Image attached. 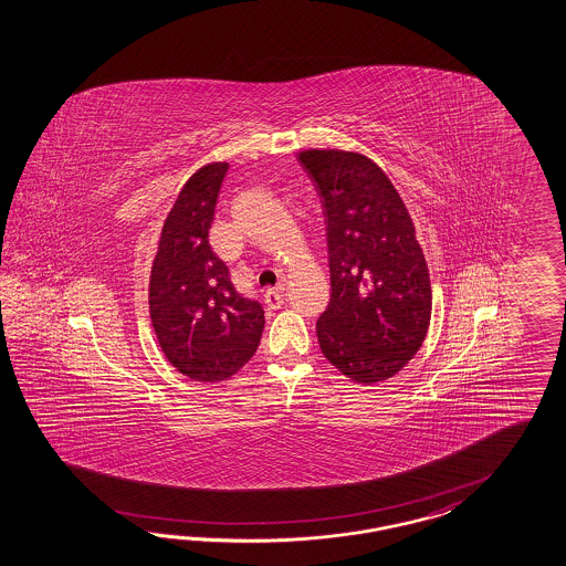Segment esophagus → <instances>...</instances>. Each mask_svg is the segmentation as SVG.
Wrapping results in <instances>:
<instances>
[{
  "mask_svg": "<svg viewBox=\"0 0 566 566\" xmlns=\"http://www.w3.org/2000/svg\"><path fill=\"white\" fill-rule=\"evenodd\" d=\"M263 301H265V305L270 306V308H280V306L284 305V289L282 286L270 289V291L263 294Z\"/></svg>",
  "mask_w": 566,
  "mask_h": 566,
  "instance_id": "1",
  "label": "esophagus"
}]
</instances>
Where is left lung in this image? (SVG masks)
<instances>
[{"mask_svg":"<svg viewBox=\"0 0 566 566\" xmlns=\"http://www.w3.org/2000/svg\"><path fill=\"white\" fill-rule=\"evenodd\" d=\"M322 198L332 298L317 322L325 358L356 382L385 381L427 337L432 292L412 218L370 158L305 150Z\"/></svg>","mask_w":566,"mask_h":566,"instance_id":"obj_1","label":"left lung"}]
</instances>
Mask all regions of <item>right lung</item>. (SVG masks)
Returning <instances> with one entry per match:
<instances>
[{
  "label": "right lung",
  "instance_id": "obj_1",
  "mask_svg": "<svg viewBox=\"0 0 566 566\" xmlns=\"http://www.w3.org/2000/svg\"><path fill=\"white\" fill-rule=\"evenodd\" d=\"M229 163L199 168L160 232L150 275V317L168 363L193 381H224L255 354L263 306L230 282L208 234Z\"/></svg>",
  "mask_w": 566,
  "mask_h": 566
}]
</instances>
